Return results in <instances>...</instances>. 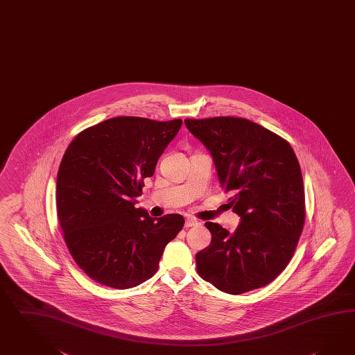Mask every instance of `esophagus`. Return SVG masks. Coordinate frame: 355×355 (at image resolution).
Instances as JSON below:
<instances>
[{"instance_id":"obj_1","label":"esophagus","mask_w":355,"mask_h":355,"mask_svg":"<svg viewBox=\"0 0 355 355\" xmlns=\"http://www.w3.org/2000/svg\"><path fill=\"white\" fill-rule=\"evenodd\" d=\"M200 223L196 220H192V218H187L184 222V227H195V226H199Z\"/></svg>"}]
</instances>
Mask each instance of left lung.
Wrapping results in <instances>:
<instances>
[{
  "label": "left lung",
  "mask_w": 355,
  "mask_h": 355,
  "mask_svg": "<svg viewBox=\"0 0 355 355\" xmlns=\"http://www.w3.org/2000/svg\"><path fill=\"white\" fill-rule=\"evenodd\" d=\"M211 153L229 202L240 216L230 234L207 222L211 245L196 253V268L222 292L240 295L265 287L287 268L305 223L301 168L291 144L241 117L186 119Z\"/></svg>",
  "instance_id": "8db88e82"
}]
</instances>
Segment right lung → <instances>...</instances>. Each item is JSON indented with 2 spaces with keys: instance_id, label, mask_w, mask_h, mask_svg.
Listing matches in <instances>:
<instances>
[{
  "instance_id": "right-lung-1",
  "label": "right lung",
  "mask_w": 355,
  "mask_h": 355,
  "mask_svg": "<svg viewBox=\"0 0 355 355\" xmlns=\"http://www.w3.org/2000/svg\"><path fill=\"white\" fill-rule=\"evenodd\" d=\"M181 119L120 116L75 137L59 165L58 220L71 256L89 278L116 289L157 271L165 245L182 230L181 214L150 217L135 208Z\"/></svg>"
}]
</instances>
